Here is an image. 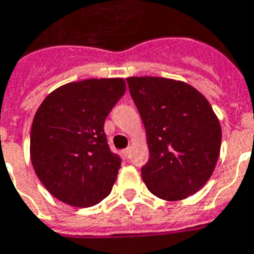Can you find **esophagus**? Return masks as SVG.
Listing matches in <instances>:
<instances>
[{
  "mask_svg": "<svg viewBox=\"0 0 254 254\" xmlns=\"http://www.w3.org/2000/svg\"><path fill=\"white\" fill-rule=\"evenodd\" d=\"M124 155L127 158H130V155H132V147H127V148H125L124 150Z\"/></svg>",
  "mask_w": 254,
  "mask_h": 254,
  "instance_id": "34e87169",
  "label": "esophagus"
}]
</instances>
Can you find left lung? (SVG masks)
<instances>
[{"label":"left lung","mask_w":254,"mask_h":254,"mask_svg":"<svg viewBox=\"0 0 254 254\" xmlns=\"http://www.w3.org/2000/svg\"><path fill=\"white\" fill-rule=\"evenodd\" d=\"M147 133L150 158L141 168L147 189L180 201L205 186L221 145V127L205 96L191 85L159 77L127 78Z\"/></svg>","instance_id":"obj_1"}]
</instances>
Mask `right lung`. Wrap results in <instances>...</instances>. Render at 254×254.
<instances>
[{
  "label": "right lung",
  "instance_id": "add662e5",
  "mask_svg": "<svg viewBox=\"0 0 254 254\" xmlns=\"http://www.w3.org/2000/svg\"><path fill=\"white\" fill-rule=\"evenodd\" d=\"M125 89L122 78L85 79L41 103L30 134L31 164L59 201L89 207L111 192L122 159L110 150L104 121Z\"/></svg>",
  "mask_w": 254,
  "mask_h": 254
}]
</instances>
